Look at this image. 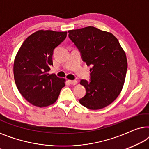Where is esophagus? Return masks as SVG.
<instances>
[{
    "label": "esophagus",
    "mask_w": 149,
    "mask_h": 149,
    "mask_svg": "<svg viewBox=\"0 0 149 149\" xmlns=\"http://www.w3.org/2000/svg\"><path fill=\"white\" fill-rule=\"evenodd\" d=\"M68 82L70 83L71 85H77V81L76 80H68Z\"/></svg>",
    "instance_id": "34e87169"
}]
</instances>
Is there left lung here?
Returning a JSON list of instances; mask_svg holds the SVG:
<instances>
[{
  "instance_id": "obj_1",
  "label": "left lung",
  "mask_w": 149,
  "mask_h": 149,
  "mask_svg": "<svg viewBox=\"0 0 149 149\" xmlns=\"http://www.w3.org/2000/svg\"><path fill=\"white\" fill-rule=\"evenodd\" d=\"M68 33L83 62L91 66L90 81H80L86 94L79 102L91 110L103 109L115 100L123 88L127 68L125 53L113 34L93 26Z\"/></svg>"
}]
</instances>
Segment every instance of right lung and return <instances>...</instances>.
Masks as SVG:
<instances>
[{
    "label": "right lung",
    "mask_w": 149,
    "mask_h": 149,
    "mask_svg": "<svg viewBox=\"0 0 149 149\" xmlns=\"http://www.w3.org/2000/svg\"><path fill=\"white\" fill-rule=\"evenodd\" d=\"M67 32L38 30L24 40L16 55L14 79L19 93L32 105L49 106L65 86L64 79L49 74L54 51L66 37Z\"/></svg>",
    "instance_id": "add662e5"
}]
</instances>
